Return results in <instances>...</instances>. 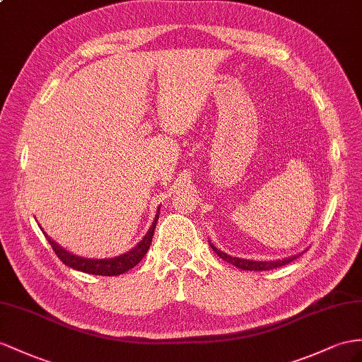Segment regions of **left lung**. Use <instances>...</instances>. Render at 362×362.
<instances>
[{"mask_svg": "<svg viewBox=\"0 0 362 362\" xmlns=\"http://www.w3.org/2000/svg\"><path fill=\"white\" fill-rule=\"evenodd\" d=\"M212 251H214L220 258H223L225 262L234 264L238 269H243V271H271L275 269V267H280L284 266L287 263H291L293 260H296L303 252L300 254H295L292 257H286V258H280V260H271V262H257V260H247V258H238V257H230L228 254H225L223 251H220L214 245L209 242Z\"/></svg>", "mask_w": 362, "mask_h": 362, "instance_id": "8db88e82", "label": "left lung"}]
</instances>
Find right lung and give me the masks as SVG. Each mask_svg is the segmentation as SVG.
<instances>
[{"label":"right lung","mask_w":362,"mask_h":362,"mask_svg":"<svg viewBox=\"0 0 362 362\" xmlns=\"http://www.w3.org/2000/svg\"><path fill=\"white\" fill-rule=\"evenodd\" d=\"M159 212H160V206L157 208L156 212V217L153 220V223L148 229V233L144 235V238L139 242L133 249H129L128 252L122 254V255H117L113 258H86V257H79L71 254L69 251H66L62 246H59L54 240H52L47 234L44 233L45 238H47V242L52 245L54 254L58 255L59 260L71 267V269H76L81 272H86V274H91V275H104V276H113V275H120L124 274L129 269H133V267L142 260L144 255L148 252V249H150L151 245V240L154 235V229L157 225V218H159ZM41 228V226H40Z\"/></svg>","instance_id":"add662e5"}]
</instances>
